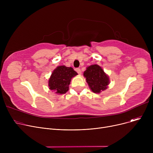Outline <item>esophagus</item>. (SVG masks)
<instances>
[{
	"label": "esophagus",
	"instance_id": "esophagus-1",
	"mask_svg": "<svg viewBox=\"0 0 153 153\" xmlns=\"http://www.w3.org/2000/svg\"><path fill=\"white\" fill-rule=\"evenodd\" d=\"M76 72H77V73H78L79 75L81 74V69H80L79 68H77V69H76Z\"/></svg>",
	"mask_w": 153,
	"mask_h": 153
}]
</instances>
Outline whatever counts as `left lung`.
Masks as SVG:
<instances>
[{
  "label": "left lung",
  "instance_id": "1",
  "mask_svg": "<svg viewBox=\"0 0 153 153\" xmlns=\"http://www.w3.org/2000/svg\"><path fill=\"white\" fill-rule=\"evenodd\" d=\"M84 76L90 89L94 93L99 94L105 91L110 83L108 76L97 64L87 67L84 72Z\"/></svg>",
  "mask_w": 153,
  "mask_h": 153
}]
</instances>
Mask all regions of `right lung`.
Returning <instances> with one entry per match:
<instances>
[{
	"label": "right lung",
	"mask_w": 153,
	"mask_h": 153,
	"mask_svg": "<svg viewBox=\"0 0 153 153\" xmlns=\"http://www.w3.org/2000/svg\"><path fill=\"white\" fill-rule=\"evenodd\" d=\"M77 75V72L71 67L59 66L56 68L49 79L48 85L50 89L54 91L56 94H63L69 90L71 79Z\"/></svg>",
	"instance_id": "1"
}]
</instances>
